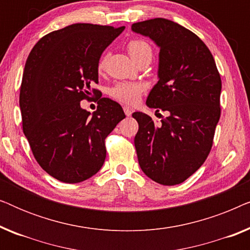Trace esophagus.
I'll use <instances>...</instances> for the list:
<instances>
[{
    "instance_id": "34e87169",
    "label": "esophagus",
    "mask_w": 250,
    "mask_h": 250,
    "mask_svg": "<svg viewBox=\"0 0 250 250\" xmlns=\"http://www.w3.org/2000/svg\"><path fill=\"white\" fill-rule=\"evenodd\" d=\"M124 112H125V115L127 116V117H129V116L132 115V112H133V110L129 107H124Z\"/></svg>"
}]
</instances>
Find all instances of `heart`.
Wrapping results in <instances>:
<instances>
[{
    "label": "heart",
    "mask_w": 250,
    "mask_h": 250,
    "mask_svg": "<svg viewBox=\"0 0 250 250\" xmlns=\"http://www.w3.org/2000/svg\"><path fill=\"white\" fill-rule=\"evenodd\" d=\"M127 50L132 59L138 62V61L149 58L151 59L153 51L150 44L145 40L135 39L129 41L127 44ZM105 67V57H102L99 60L98 69L102 71ZM145 91V85L141 83H132V82H124V83H118L111 88V97L124 104H134L139 101L140 97Z\"/></svg>",
    "instance_id": "b5f03b06"
}]
</instances>
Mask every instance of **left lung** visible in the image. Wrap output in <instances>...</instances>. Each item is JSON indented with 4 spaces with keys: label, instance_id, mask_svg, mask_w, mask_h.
I'll return each mask as SVG.
<instances>
[{
    "label": "left lung",
    "instance_id": "8db88e82",
    "mask_svg": "<svg viewBox=\"0 0 250 250\" xmlns=\"http://www.w3.org/2000/svg\"><path fill=\"white\" fill-rule=\"evenodd\" d=\"M159 46V81L146 99L149 108L168 112L162 124L136 111L134 138L143 173L163 186L186 181L209 155L221 116V76L210 51L191 30L164 18L132 25Z\"/></svg>",
    "mask_w": 250,
    "mask_h": 250
}]
</instances>
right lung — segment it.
<instances>
[{
    "instance_id": "right-lung-1",
    "label": "right lung",
    "mask_w": 250,
    "mask_h": 250,
    "mask_svg": "<svg viewBox=\"0 0 250 250\" xmlns=\"http://www.w3.org/2000/svg\"><path fill=\"white\" fill-rule=\"evenodd\" d=\"M125 27L74 23L43 36L27 58L20 86L22 129L36 162L54 179L78 183L97 174L104 140L122 119L121 104L98 98L93 114L81 101L98 97V63Z\"/></svg>"
}]
</instances>
